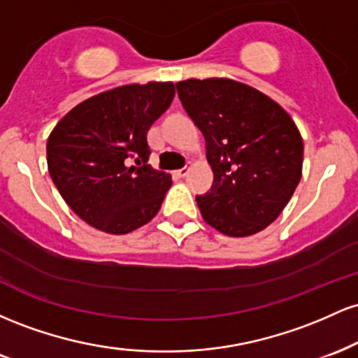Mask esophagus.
Masks as SVG:
<instances>
[{"mask_svg": "<svg viewBox=\"0 0 358 358\" xmlns=\"http://www.w3.org/2000/svg\"><path fill=\"white\" fill-rule=\"evenodd\" d=\"M188 171H190V170H188V168L185 166V168H180V170H176V171H175V175L178 176V178H183V176H187V175H188Z\"/></svg>", "mask_w": 358, "mask_h": 358, "instance_id": "esophagus-1", "label": "esophagus"}]
</instances>
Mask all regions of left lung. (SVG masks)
I'll return each mask as SVG.
<instances>
[{
    "label": "left lung",
    "mask_w": 358,
    "mask_h": 358,
    "mask_svg": "<svg viewBox=\"0 0 358 358\" xmlns=\"http://www.w3.org/2000/svg\"><path fill=\"white\" fill-rule=\"evenodd\" d=\"M178 97L202 131L213 171L200 213L229 237L261 232L278 219L301 180L303 139L278 102L232 79H188Z\"/></svg>",
    "instance_id": "1"
}]
</instances>
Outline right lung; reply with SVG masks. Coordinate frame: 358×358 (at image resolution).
<instances>
[{
    "instance_id": "obj_1",
    "label": "right lung",
    "mask_w": 358,
    "mask_h": 358,
    "mask_svg": "<svg viewBox=\"0 0 358 358\" xmlns=\"http://www.w3.org/2000/svg\"><path fill=\"white\" fill-rule=\"evenodd\" d=\"M173 97V82L121 85L57 122L47 141L48 173L82 220L121 236L158 213L171 175L148 165V131Z\"/></svg>"
}]
</instances>
